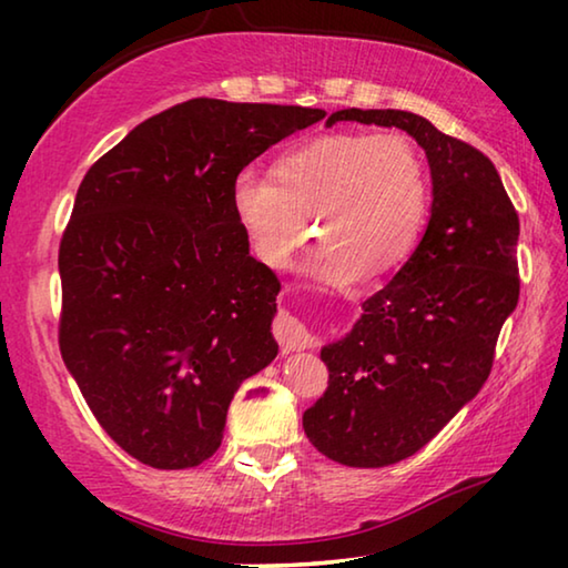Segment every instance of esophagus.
Returning a JSON list of instances; mask_svg holds the SVG:
<instances>
[{
    "instance_id": "1",
    "label": "esophagus",
    "mask_w": 568,
    "mask_h": 568,
    "mask_svg": "<svg viewBox=\"0 0 568 568\" xmlns=\"http://www.w3.org/2000/svg\"><path fill=\"white\" fill-rule=\"evenodd\" d=\"M273 333H275V338H277V343H281V348L285 353L315 348V343H318L315 333L307 331L301 321L293 318V315H287V313L277 315L275 325H273Z\"/></svg>"
}]
</instances>
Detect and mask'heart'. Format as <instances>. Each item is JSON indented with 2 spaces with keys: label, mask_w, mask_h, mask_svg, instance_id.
Instances as JSON below:
<instances>
[{
  "label": "heart",
  "mask_w": 568,
  "mask_h": 568,
  "mask_svg": "<svg viewBox=\"0 0 568 568\" xmlns=\"http://www.w3.org/2000/svg\"><path fill=\"white\" fill-rule=\"evenodd\" d=\"M430 182L418 148L400 132H333L283 152L273 178L240 172L233 207L255 255L285 267L313 233L325 235L313 275L348 285L398 267L428 215Z\"/></svg>",
  "instance_id": "b5f03b06"
}]
</instances>
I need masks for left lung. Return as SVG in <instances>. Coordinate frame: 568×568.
Instances as JSON below:
<instances>
[{"mask_svg":"<svg viewBox=\"0 0 568 568\" xmlns=\"http://www.w3.org/2000/svg\"><path fill=\"white\" fill-rule=\"evenodd\" d=\"M341 120L406 130L426 150L434 203L418 247L363 303L343 341L321 351L331 381L303 428L353 468L420 450L484 386L501 325L518 303V213L494 162L403 110H341Z\"/></svg>","mask_w":568,"mask_h":568,"instance_id":"left-lung-1","label":"left lung"}]
</instances>
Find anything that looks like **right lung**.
Returning a JSON list of instances; mask_svg holds the SVG:
<instances>
[{"instance_id": "obj_1", "label": "right lung", "mask_w": 568, "mask_h": 568, "mask_svg": "<svg viewBox=\"0 0 568 568\" xmlns=\"http://www.w3.org/2000/svg\"><path fill=\"white\" fill-rule=\"evenodd\" d=\"M325 118L295 104L195 98L94 162L60 243V351L100 426L165 470L200 466L227 406L277 355L281 281L233 207L245 165Z\"/></svg>"}]
</instances>
